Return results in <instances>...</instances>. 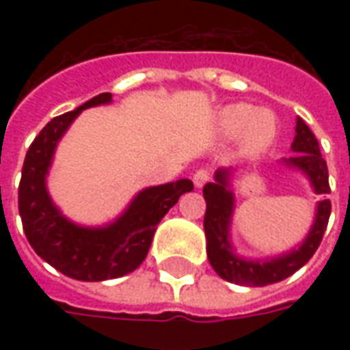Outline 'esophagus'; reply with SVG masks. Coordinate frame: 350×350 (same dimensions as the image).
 I'll return each instance as SVG.
<instances>
[{"mask_svg":"<svg viewBox=\"0 0 350 350\" xmlns=\"http://www.w3.org/2000/svg\"><path fill=\"white\" fill-rule=\"evenodd\" d=\"M208 180H211V172L207 169H198L194 176H192V181H194L196 187H203Z\"/></svg>","mask_w":350,"mask_h":350,"instance_id":"esophagus-1","label":"esophagus"}]
</instances>
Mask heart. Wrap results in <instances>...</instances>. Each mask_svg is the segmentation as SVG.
<instances>
[{"label": "heart", "mask_w": 350, "mask_h": 350, "mask_svg": "<svg viewBox=\"0 0 350 350\" xmlns=\"http://www.w3.org/2000/svg\"><path fill=\"white\" fill-rule=\"evenodd\" d=\"M214 129L221 137H236L247 152H260L276 137L278 123L271 111H256L249 103H232L219 109L214 120Z\"/></svg>", "instance_id": "obj_1"}]
</instances>
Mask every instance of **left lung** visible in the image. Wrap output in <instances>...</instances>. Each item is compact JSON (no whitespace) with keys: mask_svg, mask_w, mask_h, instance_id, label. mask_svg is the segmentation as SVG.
Wrapping results in <instances>:
<instances>
[{"mask_svg":"<svg viewBox=\"0 0 350 350\" xmlns=\"http://www.w3.org/2000/svg\"><path fill=\"white\" fill-rule=\"evenodd\" d=\"M291 148L296 154L293 158L283 159V163L301 170L309 178L316 194H329L331 187H329V170L325 159L321 158L318 139L301 118L296 120V136ZM229 169H218L213 183L203 187V196L207 202L203 227L207 236V256L213 269L218 272L219 278L227 282L236 285H249V287H265L293 276L294 272L301 269L314 256L316 249L320 247L331 216V202L329 200L318 202L314 224L298 249L276 256L272 260H245L234 254L230 243L229 229L234 213V192L229 189Z\"/></svg>","mask_w":350,"mask_h":350,"instance_id":"1","label":"left lung"}]
</instances>
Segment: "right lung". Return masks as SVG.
Segmentation results:
<instances>
[{"label":"right lung","instance_id":"obj_1","mask_svg":"<svg viewBox=\"0 0 350 350\" xmlns=\"http://www.w3.org/2000/svg\"><path fill=\"white\" fill-rule=\"evenodd\" d=\"M111 101V92H103L76 111L49 121L27 150L19 181V216L30 247L56 271L79 282L114 280L136 271L147 258L161 218L181 194L194 189L191 180L143 189L125 213L105 227H81L59 213L46 191V174L57 142L79 112Z\"/></svg>","mask_w":350,"mask_h":350}]
</instances>
